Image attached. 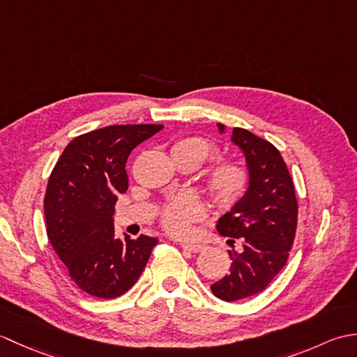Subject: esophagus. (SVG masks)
Wrapping results in <instances>:
<instances>
[{
  "label": "esophagus",
  "instance_id": "34e87169",
  "mask_svg": "<svg viewBox=\"0 0 357 357\" xmlns=\"http://www.w3.org/2000/svg\"><path fill=\"white\" fill-rule=\"evenodd\" d=\"M181 247H183L184 250H188V252H192V253H199V252H202L204 248H206V245L192 244V242H183V244H181Z\"/></svg>",
  "mask_w": 357,
  "mask_h": 357
}]
</instances>
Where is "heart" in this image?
Returning a JSON list of instances; mask_svg holds the SVG:
<instances>
[{"instance_id":"heart-1","label":"heart","mask_w":357,"mask_h":357,"mask_svg":"<svg viewBox=\"0 0 357 357\" xmlns=\"http://www.w3.org/2000/svg\"><path fill=\"white\" fill-rule=\"evenodd\" d=\"M172 151L195 158L198 164L208 161L218 155L213 142L199 136H190L174 142ZM250 173L239 161H221L211 167L207 176V188L211 198L221 207H233L244 198L248 190ZM206 213L202 202L192 193H181L165 204L161 211V224L174 236H187L192 224L199 221Z\"/></svg>"}]
</instances>
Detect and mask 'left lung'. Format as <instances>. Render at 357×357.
<instances>
[{
    "label": "left lung",
    "mask_w": 357,
    "mask_h": 357,
    "mask_svg": "<svg viewBox=\"0 0 357 357\" xmlns=\"http://www.w3.org/2000/svg\"><path fill=\"white\" fill-rule=\"evenodd\" d=\"M219 132L225 126L218 124ZM231 141L242 150L250 173L248 190L229 213L219 218L218 231L239 239L242 252H229L230 275L211 285L216 298L233 302L264 291L284 268L298 227L294 185L279 150L245 128L234 127Z\"/></svg>",
    "instance_id": "8db88e82"
}]
</instances>
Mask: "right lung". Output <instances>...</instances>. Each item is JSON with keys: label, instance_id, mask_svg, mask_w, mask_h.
<instances>
[{"label": "right lung", "instance_id": "1", "mask_svg": "<svg viewBox=\"0 0 357 357\" xmlns=\"http://www.w3.org/2000/svg\"><path fill=\"white\" fill-rule=\"evenodd\" d=\"M159 124L109 126L69 142L50 173L44 198L47 238L72 280L101 299L124 294L146 268L156 238H115L113 215L126 193L132 150Z\"/></svg>", "mask_w": 357, "mask_h": 357}]
</instances>
